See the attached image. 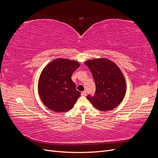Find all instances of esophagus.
<instances>
[{
	"mask_svg": "<svg viewBox=\"0 0 158 158\" xmlns=\"http://www.w3.org/2000/svg\"><path fill=\"white\" fill-rule=\"evenodd\" d=\"M81 95H82V96H85V95H86V92H85V91H83V92H81Z\"/></svg>",
	"mask_w": 158,
	"mask_h": 158,
	"instance_id": "obj_1",
	"label": "esophagus"
}]
</instances>
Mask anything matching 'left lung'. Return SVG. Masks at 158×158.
<instances>
[{
	"label": "left lung",
	"mask_w": 158,
	"mask_h": 158,
	"mask_svg": "<svg viewBox=\"0 0 158 158\" xmlns=\"http://www.w3.org/2000/svg\"><path fill=\"white\" fill-rule=\"evenodd\" d=\"M95 84L94 95L87 99L100 111H109L123 101L126 92V83L121 70L113 62L107 59L89 60L85 63Z\"/></svg>",
	"instance_id": "1"
}]
</instances>
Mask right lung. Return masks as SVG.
Returning a JSON list of instances; mask_svg holds the SVG:
<instances>
[{
  "label": "right lung",
  "instance_id": "obj_1",
  "mask_svg": "<svg viewBox=\"0 0 158 158\" xmlns=\"http://www.w3.org/2000/svg\"><path fill=\"white\" fill-rule=\"evenodd\" d=\"M74 60L57 59L43 70L38 82V92L45 106L53 111H67L74 107L80 96L71 79L79 67Z\"/></svg>",
  "mask_w": 158,
  "mask_h": 158
}]
</instances>
